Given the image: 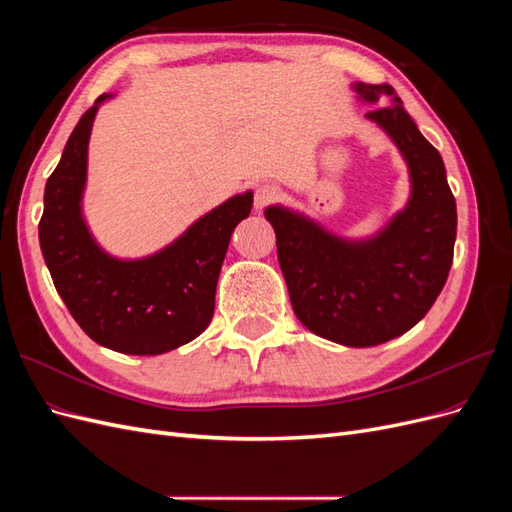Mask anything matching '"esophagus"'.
<instances>
[{"mask_svg":"<svg viewBox=\"0 0 512 512\" xmlns=\"http://www.w3.org/2000/svg\"><path fill=\"white\" fill-rule=\"evenodd\" d=\"M280 188H277V185H273V183H260L258 188H256V192H254V209L256 211H262V209H267L271 203H275L277 198H280Z\"/></svg>","mask_w":512,"mask_h":512,"instance_id":"obj_1","label":"esophagus"}]
</instances>
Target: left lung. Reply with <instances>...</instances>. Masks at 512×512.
Instances as JSON below:
<instances>
[{
  "mask_svg": "<svg viewBox=\"0 0 512 512\" xmlns=\"http://www.w3.org/2000/svg\"><path fill=\"white\" fill-rule=\"evenodd\" d=\"M352 89L365 102L391 100L365 117L391 136L408 164V205L363 241L337 237L282 205L267 207L265 218L303 327L335 344L367 348L410 331L438 299L453 265L457 205L442 156L418 132L395 89L386 83Z\"/></svg>",
  "mask_w": 512,
  "mask_h": 512,
  "instance_id": "left-lung-1",
  "label": "left lung"
}]
</instances>
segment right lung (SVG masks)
<instances>
[{"mask_svg": "<svg viewBox=\"0 0 512 512\" xmlns=\"http://www.w3.org/2000/svg\"><path fill=\"white\" fill-rule=\"evenodd\" d=\"M102 94L76 123L44 188L40 250L53 284L79 327L121 354H164L192 342L213 318L215 286L232 230L252 211L237 194L147 258L106 254L83 218L87 145Z\"/></svg>", "mask_w": 512, "mask_h": 512, "instance_id": "obj_1", "label": "right lung"}]
</instances>
